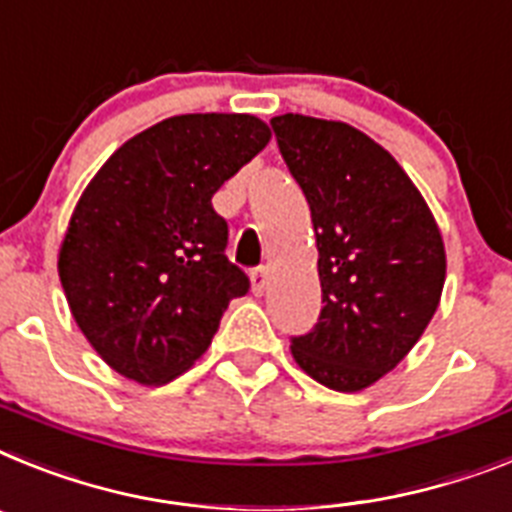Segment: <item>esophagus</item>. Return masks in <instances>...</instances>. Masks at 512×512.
<instances>
[{"label": "esophagus", "mask_w": 512, "mask_h": 512, "mask_svg": "<svg viewBox=\"0 0 512 512\" xmlns=\"http://www.w3.org/2000/svg\"><path fill=\"white\" fill-rule=\"evenodd\" d=\"M252 293H255V296H262V293H265V288H268V270L265 268H255L252 270Z\"/></svg>", "instance_id": "34e87169"}]
</instances>
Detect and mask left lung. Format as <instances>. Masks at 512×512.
<instances>
[{"label": "left lung", "mask_w": 512, "mask_h": 512, "mask_svg": "<svg viewBox=\"0 0 512 512\" xmlns=\"http://www.w3.org/2000/svg\"><path fill=\"white\" fill-rule=\"evenodd\" d=\"M317 231L322 311L291 353L319 384L361 391L410 353L433 319L446 250L420 190L384 146L340 121H270Z\"/></svg>", "instance_id": "obj_1"}]
</instances>
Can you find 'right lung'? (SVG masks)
<instances>
[{
    "label": "right lung",
    "mask_w": 512,
    "mask_h": 512,
    "mask_svg": "<svg viewBox=\"0 0 512 512\" xmlns=\"http://www.w3.org/2000/svg\"><path fill=\"white\" fill-rule=\"evenodd\" d=\"M255 115L190 113L115 151L71 213L59 278L79 330L126 379L159 386L208 350L250 278L224 255L213 193L265 149Z\"/></svg>",
    "instance_id": "right-lung-1"
}]
</instances>
